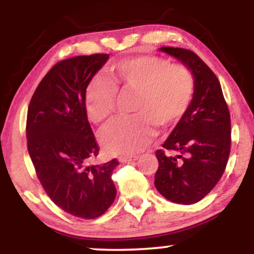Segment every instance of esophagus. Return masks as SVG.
I'll return each mask as SVG.
<instances>
[{
  "label": "esophagus",
  "instance_id": "esophagus-1",
  "mask_svg": "<svg viewBox=\"0 0 254 254\" xmlns=\"http://www.w3.org/2000/svg\"><path fill=\"white\" fill-rule=\"evenodd\" d=\"M138 160V156H127V157H119V161L121 162H131Z\"/></svg>",
  "mask_w": 254,
  "mask_h": 254
}]
</instances>
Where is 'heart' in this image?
I'll return each mask as SVG.
<instances>
[{"mask_svg": "<svg viewBox=\"0 0 254 254\" xmlns=\"http://www.w3.org/2000/svg\"><path fill=\"white\" fill-rule=\"evenodd\" d=\"M194 89V76L188 66L145 55L113 64L106 72V80L94 78L87 87L84 104L90 121L103 123L115 112L117 90L135 93L136 117L112 122L100 135L107 153L132 155L150 143L154 125L168 127L185 115L193 100Z\"/></svg>", "mask_w": 254, "mask_h": 254, "instance_id": "b5f03b06", "label": "heart"}]
</instances>
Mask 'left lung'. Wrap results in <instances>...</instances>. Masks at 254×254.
Returning a JSON list of instances; mask_svg holds the SVG:
<instances>
[{
	"mask_svg": "<svg viewBox=\"0 0 254 254\" xmlns=\"http://www.w3.org/2000/svg\"><path fill=\"white\" fill-rule=\"evenodd\" d=\"M192 71L196 82L191 106L156 150L155 188L166 199L193 204L210 192L226 170L230 153V115L216 75L191 50L160 48ZM174 151L176 157L165 155Z\"/></svg>",
	"mask_w": 254,
	"mask_h": 254,
	"instance_id": "1",
	"label": "left lung"
}]
</instances>
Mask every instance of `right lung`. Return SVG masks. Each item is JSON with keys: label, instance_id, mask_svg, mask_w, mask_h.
Segmentation results:
<instances>
[{"label": "right lung", "instance_id": "1", "mask_svg": "<svg viewBox=\"0 0 254 254\" xmlns=\"http://www.w3.org/2000/svg\"><path fill=\"white\" fill-rule=\"evenodd\" d=\"M110 55L77 56L55 64L38 84L26 122L27 149L46 194L62 210L97 218L116 198L117 159L89 165L99 145L87 118L86 89Z\"/></svg>", "mask_w": 254, "mask_h": 254}]
</instances>
